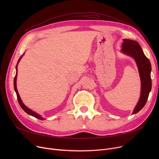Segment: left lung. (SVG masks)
I'll return each instance as SVG.
<instances>
[{
  "label": "left lung",
  "instance_id": "8db88e82",
  "mask_svg": "<svg viewBox=\"0 0 159 159\" xmlns=\"http://www.w3.org/2000/svg\"><path fill=\"white\" fill-rule=\"evenodd\" d=\"M123 41L121 52L135 59L138 67L141 82L140 97L133 111L132 114L133 115L143 109L148 101L149 93L152 89V66L137 41L129 39H124Z\"/></svg>",
  "mask_w": 159,
  "mask_h": 159
}]
</instances>
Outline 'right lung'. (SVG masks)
Returning <instances> with one entry per match:
<instances>
[{"instance_id":"add662e5","label":"right lung","mask_w":159,"mask_h":159,"mask_svg":"<svg viewBox=\"0 0 159 159\" xmlns=\"http://www.w3.org/2000/svg\"><path fill=\"white\" fill-rule=\"evenodd\" d=\"M22 56H23V55L20 57V58H19L18 62H17V64H16V72L15 77V78H14V89H15V91L16 94V97H17L18 102H19V104H20V107L22 108V110H23L25 112H26V113H28V114L30 115H31V116H34V117H35V118H37V119H40V120H44V119L43 117V116H40V115H39V114H37V113H35V111H33L31 110L30 109H29V108H28V107H26V106H25V105L23 104V102H22V100H21L20 96H19V93H18L17 89H16V77H17V65H18V64H19L20 60L21 59V58L22 57Z\"/></svg>"}]
</instances>
